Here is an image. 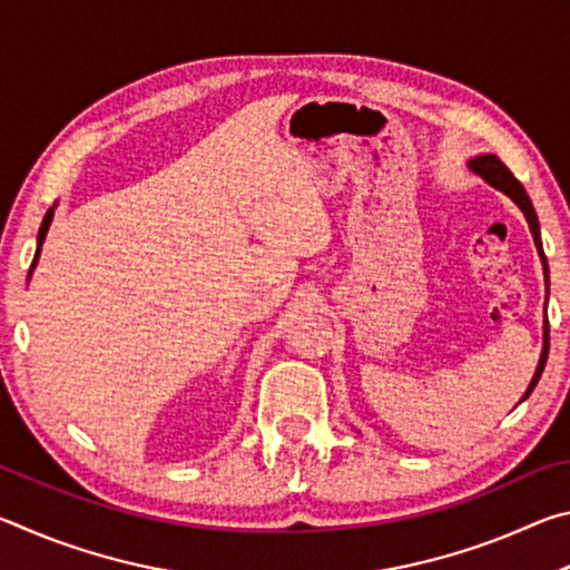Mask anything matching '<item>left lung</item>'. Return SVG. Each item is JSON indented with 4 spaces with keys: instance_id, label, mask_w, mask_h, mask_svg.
<instances>
[{
    "instance_id": "1",
    "label": "left lung",
    "mask_w": 570,
    "mask_h": 570,
    "mask_svg": "<svg viewBox=\"0 0 570 570\" xmlns=\"http://www.w3.org/2000/svg\"><path fill=\"white\" fill-rule=\"evenodd\" d=\"M470 170L472 173H478V176L485 180V183H490V186L493 188H498V190H503L505 196L513 200V204L523 210L525 214V220H528V226H530V234H533V240H535V248H538V256H540V262H543V274H546V286H548V262H546V254H543V244H540V226H538V216H535V208H533V204H530V198H528V193H525V188L520 186V180L513 176V173H510L508 168H505V163L500 160L498 156H493V153H488V156H478V158H472L470 163ZM546 360H548V320H546V326H543V352H540V362H538V370H535V374H533V380H530V384H528V390H525V394H523V400H528V394L533 392V387L538 384V380H540V374H543V366H546ZM520 400V402H523Z\"/></svg>"
}]
</instances>
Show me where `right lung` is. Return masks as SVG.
I'll return each mask as SVG.
<instances>
[{
    "label": "right lung",
    "instance_id": "right-lung-1",
    "mask_svg": "<svg viewBox=\"0 0 570 570\" xmlns=\"http://www.w3.org/2000/svg\"><path fill=\"white\" fill-rule=\"evenodd\" d=\"M52 216H55V208H50V210H47V214H45V220H42V226H40V236H37V254H35L32 268H35V264H37V256H40V246H42V240H45V236H47V230H50ZM32 268H30V274H32Z\"/></svg>",
    "mask_w": 570,
    "mask_h": 570
}]
</instances>
